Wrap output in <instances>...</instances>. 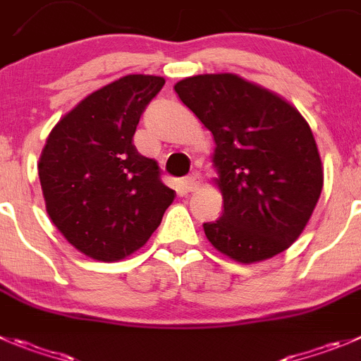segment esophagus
I'll use <instances>...</instances> for the list:
<instances>
[{
  "label": "esophagus",
  "instance_id": "34e87169",
  "mask_svg": "<svg viewBox=\"0 0 361 361\" xmlns=\"http://www.w3.org/2000/svg\"><path fill=\"white\" fill-rule=\"evenodd\" d=\"M200 183H201V178H200V174H197V173H192L190 176L183 178V181H181L185 192H194L197 187H200Z\"/></svg>",
  "mask_w": 361,
  "mask_h": 361
}]
</instances>
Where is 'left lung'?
<instances>
[{
  "label": "left lung",
  "mask_w": 361,
  "mask_h": 361,
  "mask_svg": "<svg viewBox=\"0 0 361 361\" xmlns=\"http://www.w3.org/2000/svg\"><path fill=\"white\" fill-rule=\"evenodd\" d=\"M174 90L215 140L212 160L224 212L203 224L210 244L240 264L290 247L324 185L305 117L278 94L237 74H197Z\"/></svg>",
  "instance_id": "obj_1"
}]
</instances>
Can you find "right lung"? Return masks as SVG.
Instances as JSON below:
<instances>
[{"label": "right lung", "mask_w": 361, "mask_h": 361, "mask_svg": "<svg viewBox=\"0 0 361 361\" xmlns=\"http://www.w3.org/2000/svg\"><path fill=\"white\" fill-rule=\"evenodd\" d=\"M161 76L128 74L80 101L56 123L39 160L46 212L71 245L99 262L142 247L176 197L153 158L133 146Z\"/></svg>", "instance_id": "obj_1"}]
</instances>
